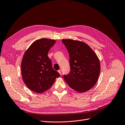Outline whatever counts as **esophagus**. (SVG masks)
Wrapping results in <instances>:
<instances>
[{"instance_id":"34e87169","label":"esophagus","mask_w":125,"mask_h":125,"mask_svg":"<svg viewBox=\"0 0 125 125\" xmlns=\"http://www.w3.org/2000/svg\"><path fill=\"white\" fill-rule=\"evenodd\" d=\"M58 72L60 74V75H61L62 74V71L61 70H59L58 71Z\"/></svg>"}]
</instances>
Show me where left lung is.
I'll use <instances>...</instances> for the list:
<instances>
[{
  "label": "left lung",
  "instance_id": "left-lung-1",
  "mask_svg": "<svg viewBox=\"0 0 125 125\" xmlns=\"http://www.w3.org/2000/svg\"><path fill=\"white\" fill-rule=\"evenodd\" d=\"M69 53L71 71L64 80L73 90L87 92L94 86L100 73L99 58L93 49L83 42L62 40Z\"/></svg>",
  "mask_w": 125,
  "mask_h": 125
}]
</instances>
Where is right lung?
<instances>
[{
    "mask_svg": "<svg viewBox=\"0 0 125 125\" xmlns=\"http://www.w3.org/2000/svg\"><path fill=\"white\" fill-rule=\"evenodd\" d=\"M55 43V40L43 38L31 44L24 54L21 62L23 80L30 90L42 93L49 89L60 76L53 69L48 53Z\"/></svg>",
    "mask_w": 125,
    "mask_h": 125,
    "instance_id": "1",
    "label": "right lung"
}]
</instances>
